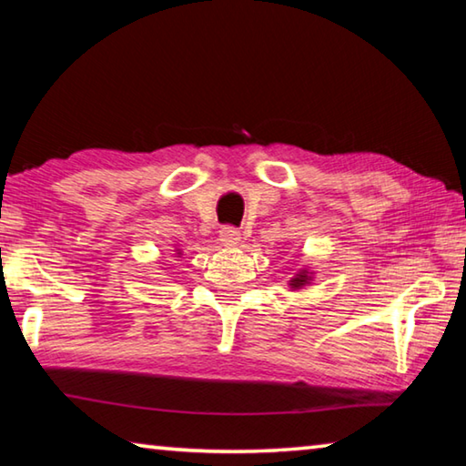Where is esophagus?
Returning <instances> with one entry per match:
<instances>
[{"label": "esophagus", "instance_id": "obj_1", "mask_svg": "<svg viewBox=\"0 0 466 466\" xmlns=\"http://www.w3.org/2000/svg\"><path fill=\"white\" fill-rule=\"evenodd\" d=\"M219 240H222L226 247H234V244H238L240 240V232L236 230L234 226H224L222 230H219Z\"/></svg>", "mask_w": 466, "mask_h": 466}]
</instances>
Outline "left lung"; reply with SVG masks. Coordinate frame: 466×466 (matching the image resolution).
<instances>
[{"instance_id": "obj_1", "label": "left lung", "mask_w": 466, "mask_h": 466, "mask_svg": "<svg viewBox=\"0 0 466 466\" xmlns=\"http://www.w3.org/2000/svg\"><path fill=\"white\" fill-rule=\"evenodd\" d=\"M302 281H306V275H299L298 279H294V286H299V283H302Z\"/></svg>"}]
</instances>
